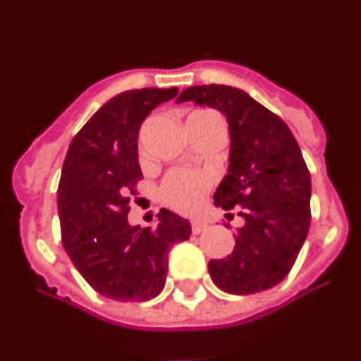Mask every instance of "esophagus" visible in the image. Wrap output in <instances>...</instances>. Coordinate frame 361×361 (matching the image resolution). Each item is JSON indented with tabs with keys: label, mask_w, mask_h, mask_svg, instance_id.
Segmentation results:
<instances>
[{
	"label": "esophagus",
	"mask_w": 361,
	"mask_h": 361,
	"mask_svg": "<svg viewBox=\"0 0 361 361\" xmlns=\"http://www.w3.org/2000/svg\"><path fill=\"white\" fill-rule=\"evenodd\" d=\"M206 228H208V224L202 219H191V231L195 233V235L197 233H202Z\"/></svg>",
	"instance_id": "1"
}]
</instances>
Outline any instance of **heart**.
<instances>
[{
	"mask_svg": "<svg viewBox=\"0 0 361 361\" xmlns=\"http://www.w3.org/2000/svg\"><path fill=\"white\" fill-rule=\"evenodd\" d=\"M213 178L208 171L178 168L166 175L161 184V199L177 212H193L200 206Z\"/></svg>",
	"mask_w": 361,
	"mask_h": 361,
	"instance_id": "b5f03b06",
	"label": "heart"
}]
</instances>
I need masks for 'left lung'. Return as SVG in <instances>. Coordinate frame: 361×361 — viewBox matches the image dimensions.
I'll use <instances>...</instances> for the list:
<instances>
[{
  "label": "left lung",
  "instance_id": "left-lung-1",
  "mask_svg": "<svg viewBox=\"0 0 361 361\" xmlns=\"http://www.w3.org/2000/svg\"><path fill=\"white\" fill-rule=\"evenodd\" d=\"M184 101L224 114L229 164L213 199L244 220L233 253L209 260L212 280L231 295L266 291L288 276L311 224V175L298 142L279 116L233 86H190Z\"/></svg>",
  "mask_w": 361,
  "mask_h": 361
}]
</instances>
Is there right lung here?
Listing matches in <instances>:
<instances>
[{
    "instance_id": "add662e5",
    "label": "right lung",
    "mask_w": 361,
    "mask_h": 361,
    "mask_svg": "<svg viewBox=\"0 0 361 361\" xmlns=\"http://www.w3.org/2000/svg\"><path fill=\"white\" fill-rule=\"evenodd\" d=\"M177 88H141L111 97L72 139L57 190L63 245L99 295L145 302L162 291L168 253L191 226L161 209L155 228L130 226V193L142 178L137 135L149 111Z\"/></svg>"
}]
</instances>
